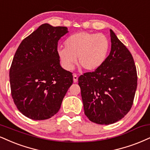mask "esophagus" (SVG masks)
Wrapping results in <instances>:
<instances>
[{"label": "esophagus", "mask_w": 150, "mask_h": 150, "mask_svg": "<svg viewBox=\"0 0 150 150\" xmlns=\"http://www.w3.org/2000/svg\"><path fill=\"white\" fill-rule=\"evenodd\" d=\"M77 80H78V77H77V75L74 74V75H73V82H77Z\"/></svg>", "instance_id": "1"}]
</instances>
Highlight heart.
Returning a JSON list of instances; mask_svg holds the SVG:
<instances>
[{
    "label": "heart",
    "instance_id": "b5f03b06",
    "mask_svg": "<svg viewBox=\"0 0 150 150\" xmlns=\"http://www.w3.org/2000/svg\"><path fill=\"white\" fill-rule=\"evenodd\" d=\"M65 45L58 48L57 54L66 70L73 69L77 57L79 64L85 70L98 69L107 59L110 47L109 40L103 34L86 31L70 35Z\"/></svg>",
    "mask_w": 150,
    "mask_h": 150
}]
</instances>
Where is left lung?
<instances>
[{"instance_id": "obj_1", "label": "left lung", "mask_w": 150, "mask_h": 150, "mask_svg": "<svg viewBox=\"0 0 150 150\" xmlns=\"http://www.w3.org/2000/svg\"><path fill=\"white\" fill-rule=\"evenodd\" d=\"M110 32L111 50L104 64L78 78L84 114L91 122L105 125L129 112L138 80L132 55L113 30Z\"/></svg>"}]
</instances>
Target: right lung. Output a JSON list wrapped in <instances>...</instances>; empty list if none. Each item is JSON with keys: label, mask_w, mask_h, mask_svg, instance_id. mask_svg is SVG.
<instances>
[{"label": "right lung", "mask_w": 150, "mask_h": 150, "mask_svg": "<svg viewBox=\"0 0 150 150\" xmlns=\"http://www.w3.org/2000/svg\"><path fill=\"white\" fill-rule=\"evenodd\" d=\"M65 26L44 23L23 39L10 69L12 97L21 113L33 120H47L60 109L73 84V75L61 66L58 42Z\"/></svg>", "instance_id": "1"}]
</instances>
